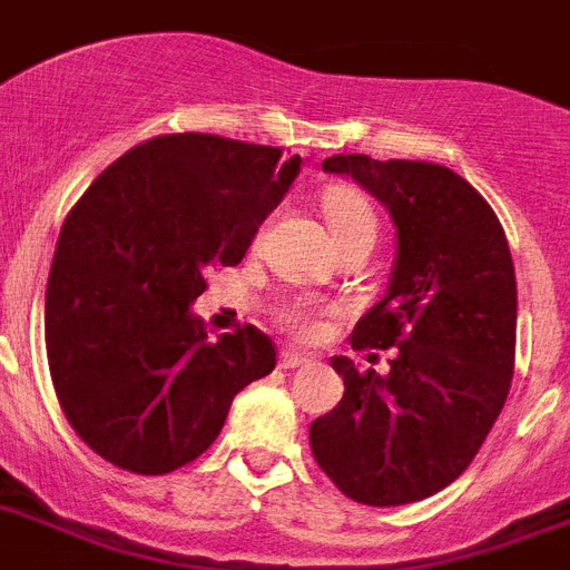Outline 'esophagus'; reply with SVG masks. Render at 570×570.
I'll return each mask as SVG.
<instances>
[{
	"mask_svg": "<svg viewBox=\"0 0 570 570\" xmlns=\"http://www.w3.org/2000/svg\"><path fill=\"white\" fill-rule=\"evenodd\" d=\"M302 364H311V358L304 353H295V350H284V353H281V367H286V371L302 367Z\"/></svg>",
	"mask_w": 570,
	"mask_h": 570,
	"instance_id": "1",
	"label": "esophagus"
}]
</instances>
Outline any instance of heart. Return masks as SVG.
<instances>
[{"instance_id": "obj_1", "label": "heart", "mask_w": 570, "mask_h": 570, "mask_svg": "<svg viewBox=\"0 0 570 570\" xmlns=\"http://www.w3.org/2000/svg\"><path fill=\"white\" fill-rule=\"evenodd\" d=\"M325 220L337 245L353 238H376V212L358 190H332L325 197ZM277 323L295 337H316L323 332V311L307 298H293L277 307Z\"/></svg>"}]
</instances>
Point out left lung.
Returning <instances> with one entry per match:
<instances>
[{
    "label": "left lung",
    "mask_w": 570,
    "mask_h": 570,
    "mask_svg": "<svg viewBox=\"0 0 570 570\" xmlns=\"http://www.w3.org/2000/svg\"><path fill=\"white\" fill-rule=\"evenodd\" d=\"M397 229L389 289L355 323V350L397 346L391 371L358 373L346 355L343 401L311 424V449L343 497L419 502L466 472L514 376L517 281L505 229L466 179L428 160L332 155Z\"/></svg>",
    "instance_id": "left-lung-1"
}]
</instances>
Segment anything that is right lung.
<instances>
[{
  "mask_svg": "<svg viewBox=\"0 0 570 570\" xmlns=\"http://www.w3.org/2000/svg\"><path fill=\"white\" fill-rule=\"evenodd\" d=\"M302 169L298 155L215 134L125 151L68 212L43 298L65 419L95 454L164 475L217 440L229 403L275 371L254 325L212 341L190 304L238 266Z\"/></svg>",
  "mask_w": 570,
  "mask_h": 570,
  "instance_id": "obj_1",
  "label": "right lung"
}]
</instances>
